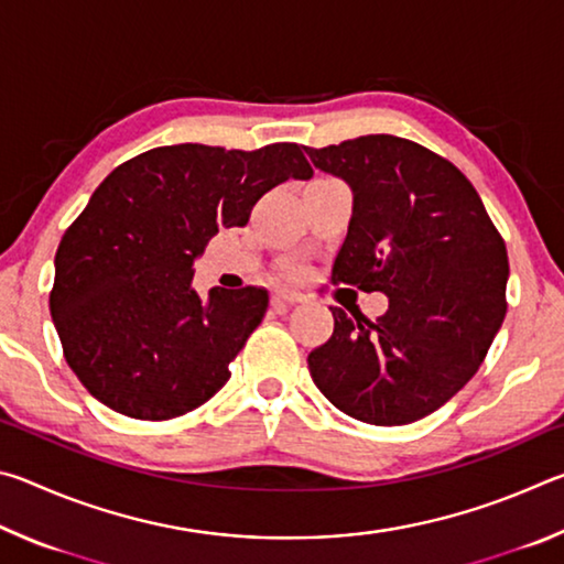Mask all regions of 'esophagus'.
<instances>
[{
	"instance_id": "esophagus-1",
	"label": "esophagus",
	"mask_w": 564,
	"mask_h": 564,
	"mask_svg": "<svg viewBox=\"0 0 564 564\" xmlns=\"http://www.w3.org/2000/svg\"><path fill=\"white\" fill-rule=\"evenodd\" d=\"M301 301H305V295L299 293V291H279L273 295V305H281V303L293 305V303H301Z\"/></svg>"
}]
</instances>
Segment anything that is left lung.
Returning <instances> with one entry per match:
<instances>
[{"label":"left lung","mask_w":564,"mask_h":564,"mask_svg":"<svg viewBox=\"0 0 564 564\" xmlns=\"http://www.w3.org/2000/svg\"><path fill=\"white\" fill-rule=\"evenodd\" d=\"M305 154L352 191L330 281L388 295L376 321L333 305L313 383L362 423H415L477 373L502 326V236L463 171L415 141L368 133Z\"/></svg>","instance_id":"left-lung-1"}]
</instances>
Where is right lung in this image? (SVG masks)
<instances>
[{
  "label": "right lung",
  "mask_w": 564,
  "mask_h": 564,
  "mask_svg": "<svg viewBox=\"0 0 564 564\" xmlns=\"http://www.w3.org/2000/svg\"><path fill=\"white\" fill-rule=\"evenodd\" d=\"M311 176L299 144L159 147L113 169L54 259L50 311L82 386L137 420H171L214 398L269 291L198 295L194 261L221 228L246 226L273 186Z\"/></svg>",
  "instance_id": "1"
}]
</instances>
